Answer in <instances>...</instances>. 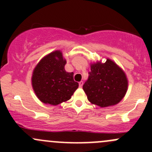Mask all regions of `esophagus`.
Listing matches in <instances>:
<instances>
[{"label": "esophagus", "mask_w": 152, "mask_h": 152, "mask_svg": "<svg viewBox=\"0 0 152 152\" xmlns=\"http://www.w3.org/2000/svg\"><path fill=\"white\" fill-rule=\"evenodd\" d=\"M83 82H82V81H81V82H79V87H82V86H83Z\"/></svg>", "instance_id": "34e87169"}]
</instances>
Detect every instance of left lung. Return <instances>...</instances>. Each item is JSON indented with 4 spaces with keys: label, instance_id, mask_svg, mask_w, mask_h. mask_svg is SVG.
I'll return each mask as SVG.
<instances>
[{
    "label": "left lung",
    "instance_id": "1",
    "mask_svg": "<svg viewBox=\"0 0 152 152\" xmlns=\"http://www.w3.org/2000/svg\"><path fill=\"white\" fill-rule=\"evenodd\" d=\"M90 70L88 79L83 85L89 102L101 107L119 103L128 88V80L124 70L110 59H107L104 63L91 64Z\"/></svg>",
    "mask_w": 152,
    "mask_h": 152
}]
</instances>
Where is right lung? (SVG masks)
I'll return each mask as SVG.
<instances>
[{
  "instance_id": "1",
  "label": "right lung",
  "mask_w": 152,
  "mask_h": 152,
  "mask_svg": "<svg viewBox=\"0 0 152 152\" xmlns=\"http://www.w3.org/2000/svg\"><path fill=\"white\" fill-rule=\"evenodd\" d=\"M65 64L62 52L55 50L44 56L34 69L32 87L44 104L57 105L68 101L79 87L73 72L65 71Z\"/></svg>"
}]
</instances>
